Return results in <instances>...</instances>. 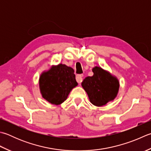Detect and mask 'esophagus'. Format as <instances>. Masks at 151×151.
<instances>
[{
	"label": "esophagus",
	"instance_id": "esophagus-1",
	"mask_svg": "<svg viewBox=\"0 0 151 151\" xmlns=\"http://www.w3.org/2000/svg\"><path fill=\"white\" fill-rule=\"evenodd\" d=\"M82 77H83V75H76V81H77L78 83H79V84L81 83L82 81V80H83Z\"/></svg>",
	"mask_w": 151,
	"mask_h": 151
}]
</instances>
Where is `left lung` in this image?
<instances>
[{
	"label": "left lung",
	"mask_w": 151,
	"mask_h": 151,
	"mask_svg": "<svg viewBox=\"0 0 151 151\" xmlns=\"http://www.w3.org/2000/svg\"><path fill=\"white\" fill-rule=\"evenodd\" d=\"M93 75L87 76L82 82V86L89 97L90 102L97 107L105 105L113 101L119 90V81L116 77L100 67L92 69Z\"/></svg>",
	"instance_id": "8db88e82"
}]
</instances>
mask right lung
<instances>
[{
    "mask_svg": "<svg viewBox=\"0 0 151 151\" xmlns=\"http://www.w3.org/2000/svg\"><path fill=\"white\" fill-rule=\"evenodd\" d=\"M77 85L74 69L61 63L44 71L39 78L42 97L56 105L65 101L70 91Z\"/></svg>",
    "mask_w": 151,
    "mask_h": 151,
    "instance_id": "right-lung-1",
    "label": "right lung"
}]
</instances>
